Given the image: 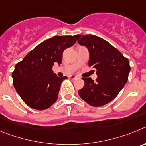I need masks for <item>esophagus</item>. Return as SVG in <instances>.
I'll use <instances>...</instances> for the list:
<instances>
[{
    "instance_id": "1",
    "label": "esophagus",
    "mask_w": 146,
    "mask_h": 146,
    "mask_svg": "<svg viewBox=\"0 0 146 146\" xmlns=\"http://www.w3.org/2000/svg\"><path fill=\"white\" fill-rule=\"evenodd\" d=\"M69 77H70L71 79H72V80H75V79H77V78H78V77L76 75H71V76H69Z\"/></svg>"
}]
</instances>
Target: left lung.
<instances>
[{
	"label": "left lung",
	"instance_id": "8db88e82",
	"mask_svg": "<svg viewBox=\"0 0 146 146\" xmlns=\"http://www.w3.org/2000/svg\"><path fill=\"white\" fill-rule=\"evenodd\" d=\"M74 37L79 44L88 50V66L96 70L98 77L96 82L91 77L82 78L85 86L78 94L91 106H103L116 97L128 80L131 69L128 59L100 37L91 34Z\"/></svg>",
	"mask_w": 146,
	"mask_h": 146
}]
</instances>
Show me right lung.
Instances as JSON below:
<instances>
[{
    "label": "right lung",
    "instance_id": "1",
    "mask_svg": "<svg viewBox=\"0 0 146 146\" xmlns=\"http://www.w3.org/2000/svg\"><path fill=\"white\" fill-rule=\"evenodd\" d=\"M72 36H56L45 40L16 64L13 85L30 108L43 110L56 102L62 81L52 72L55 63L61 64L63 52L76 42Z\"/></svg>",
    "mask_w": 146,
    "mask_h": 146
}]
</instances>
